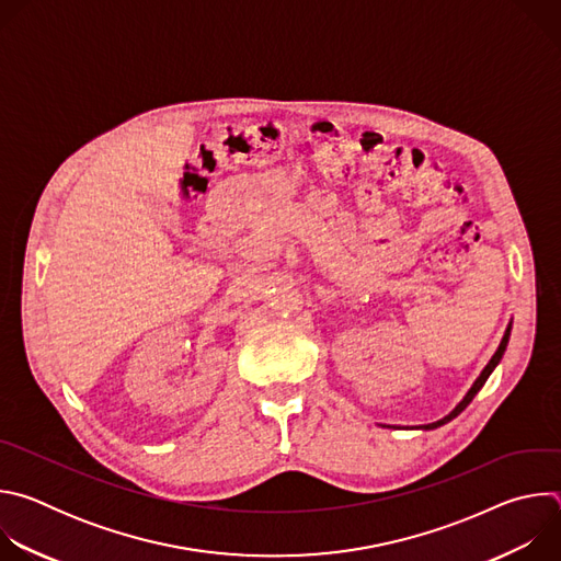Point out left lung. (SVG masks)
<instances>
[{
  "instance_id": "obj_1",
  "label": "left lung",
  "mask_w": 561,
  "mask_h": 561,
  "mask_svg": "<svg viewBox=\"0 0 561 561\" xmlns=\"http://www.w3.org/2000/svg\"><path fill=\"white\" fill-rule=\"evenodd\" d=\"M511 329H513V322H508V327H506V333H504V337H502V342H500V346H497V351H495V355L491 357V362L484 366V370L479 373V377L472 381V386H470V390L463 394V399L461 402L446 415V417H442V420H437V422H433V424H426V426H422L424 431H433V428H439V426H444V424H448L450 420H455L470 402H472V397L482 390V386L486 383V379L491 377V373L497 368V364L502 362V357H504V351H506V346H508V337H511Z\"/></svg>"
}]
</instances>
